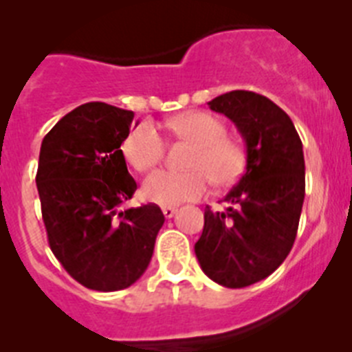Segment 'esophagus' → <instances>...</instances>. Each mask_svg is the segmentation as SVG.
Returning <instances> with one entry per match:
<instances>
[{
	"instance_id": "esophagus-1",
	"label": "esophagus",
	"mask_w": 352,
	"mask_h": 352,
	"mask_svg": "<svg viewBox=\"0 0 352 352\" xmlns=\"http://www.w3.org/2000/svg\"><path fill=\"white\" fill-rule=\"evenodd\" d=\"M176 208H169V206H166V208H162V213H164V217H166V219H173L174 214H176Z\"/></svg>"
}]
</instances>
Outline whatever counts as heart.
Segmentation results:
<instances>
[{"mask_svg":"<svg viewBox=\"0 0 352 352\" xmlns=\"http://www.w3.org/2000/svg\"><path fill=\"white\" fill-rule=\"evenodd\" d=\"M178 138L195 144L188 158V170H157L142 183V197L160 206L195 201L208 190V183L229 185L243 173L245 151L241 144L226 138L222 121L208 113H185L169 121ZM126 162L139 173L153 169L166 155V141L149 121L139 123L123 142Z\"/></svg>","mask_w":352,"mask_h":352,"instance_id":"b5f03b06","label":"heart"}]
</instances>
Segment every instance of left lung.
<instances>
[{"label":"left lung","instance_id":"1","mask_svg":"<svg viewBox=\"0 0 352 352\" xmlns=\"http://www.w3.org/2000/svg\"><path fill=\"white\" fill-rule=\"evenodd\" d=\"M208 105L241 133L247 166L223 197L231 206L204 210L195 256L213 282L247 287L272 275L296 239L305 199L303 144L291 118L259 93L236 89Z\"/></svg>","mask_w":352,"mask_h":352}]
</instances>
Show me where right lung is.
Returning <instances> with one entry per match:
<instances>
[{
  "instance_id": "1",
  "label": "right lung",
  "mask_w": 352,
  "mask_h": 352,
  "mask_svg": "<svg viewBox=\"0 0 352 352\" xmlns=\"http://www.w3.org/2000/svg\"><path fill=\"white\" fill-rule=\"evenodd\" d=\"M132 125V111L89 102L61 118L40 148L36 188L49 245L93 291L138 282L166 220L157 204L120 210L138 190L121 151Z\"/></svg>"
}]
</instances>
